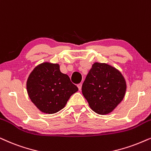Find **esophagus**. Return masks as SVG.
<instances>
[{
    "label": "esophagus",
    "mask_w": 151,
    "mask_h": 151,
    "mask_svg": "<svg viewBox=\"0 0 151 151\" xmlns=\"http://www.w3.org/2000/svg\"><path fill=\"white\" fill-rule=\"evenodd\" d=\"M77 87L78 88V89H79V91H80V90H81V88H82V84L81 83L78 84V85H77Z\"/></svg>",
    "instance_id": "34e87169"
}]
</instances>
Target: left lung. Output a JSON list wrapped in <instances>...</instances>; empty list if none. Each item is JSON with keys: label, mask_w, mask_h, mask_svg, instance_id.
<instances>
[{"label": "left lung", "mask_w": 151, "mask_h": 151, "mask_svg": "<svg viewBox=\"0 0 151 151\" xmlns=\"http://www.w3.org/2000/svg\"><path fill=\"white\" fill-rule=\"evenodd\" d=\"M126 83L118 70L105 63L95 62L82 86V92L93 111L99 114L110 113L121 103Z\"/></svg>", "instance_id": "1"}]
</instances>
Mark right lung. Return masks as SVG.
<instances>
[{"label": "right lung", "instance_id": "right-lung-1", "mask_svg": "<svg viewBox=\"0 0 151 151\" xmlns=\"http://www.w3.org/2000/svg\"><path fill=\"white\" fill-rule=\"evenodd\" d=\"M27 91L31 101L46 114L63 109L72 94L78 89L58 64L44 62L37 66L27 80Z\"/></svg>", "mask_w": 151, "mask_h": 151}]
</instances>
